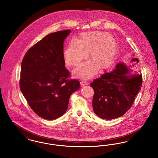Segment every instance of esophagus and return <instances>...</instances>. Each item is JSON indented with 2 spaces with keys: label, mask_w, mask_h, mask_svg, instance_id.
Masks as SVG:
<instances>
[{
  "label": "esophagus",
  "mask_w": 158,
  "mask_h": 158,
  "mask_svg": "<svg viewBox=\"0 0 158 158\" xmlns=\"http://www.w3.org/2000/svg\"><path fill=\"white\" fill-rule=\"evenodd\" d=\"M81 85L82 86H85V85H88V83L86 81H81Z\"/></svg>",
  "instance_id": "esophagus-1"
}]
</instances>
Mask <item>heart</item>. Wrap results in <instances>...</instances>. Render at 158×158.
Instances as JSON below:
<instances>
[{
  "label": "heart",
  "mask_w": 158,
  "mask_h": 158,
  "mask_svg": "<svg viewBox=\"0 0 158 158\" xmlns=\"http://www.w3.org/2000/svg\"><path fill=\"white\" fill-rule=\"evenodd\" d=\"M89 53L90 60L83 63L75 70L77 77L89 79L98 71L110 68L115 60L117 47L115 40L108 32L95 31L82 33L79 41L72 40L64 52L66 63L77 66Z\"/></svg>",
  "instance_id": "b5f03b06"
}]
</instances>
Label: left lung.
Returning <instances> with one entry per match:
<instances>
[{
	"label": "left lung",
	"instance_id": "8db88e82",
	"mask_svg": "<svg viewBox=\"0 0 158 158\" xmlns=\"http://www.w3.org/2000/svg\"><path fill=\"white\" fill-rule=\"evenodd\" d=\"M131 70L119 63L110 73H105L90 83L94 90L92 106L94 113L105 120L123 115L131 108L142 86L140 74L128 75Z\"/></svg>",
	"mask_w": 158,
	"mask_h": 158
}]
</instances>
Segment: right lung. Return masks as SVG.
<instances>
[{
	"label": "right lung",
	"instance_id": "right-lung-1",
	"mask_svg": "<svg viewBox=\"0 0 158 158\" xmlns=\"http://www.w3.org/2000/svg\"><path fill=\"white\" fill-rule=\"evenodd\" d=\"M70 30L50 34L27 51L21 63L20 89L34 112L45 120H54L68 110L71 94L80 82L68 79L63 43Z\"/></svg>",
	"mask_w": 158,
	"mask_h": 158
}]
</instances>
